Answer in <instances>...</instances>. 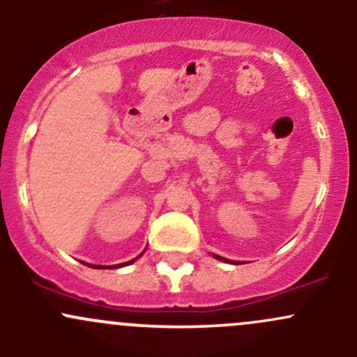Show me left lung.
<instances>
[{
    "label": "left lung",
    "instance_id": "1",
    "mask_svg": "<svg viewBox=\"0 0 357 357\" xmlns=\"http://www.w3.org/2000/svg\"><path fill=\"white\" fill-rule=\"evenodd\" d=\"M215 259H219V261H222V262H228V259H225V257H219V255H214Z\"/></svg>",
    "mask_w": 357,
    "mask_h": 357
}]
</instances>
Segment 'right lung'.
I'll return each instance as SVG.
<instances>
[{
    "mask_svg": "<svg viewBox=\"0 0 357 357\" xmlns=\"http://www.w3.org/2000/svg\"><path fill=\"white\" fill-rule=\"evenodd\" d=\"M142 254H143V252H142ZM142 254H139V255H142ZM139 255H138V257H139ZM138 257H136V259H138ZM136 259H132V261H129V262H122V264H117V266H110V268H122V266L132 264V262H135ZM88 266H89V264H88ZM91 268H96V269H107L105 266H91Z\"/></svg>",
    "mask_w": 357,
    "mask_h": 357,
    "instance_id": "obj_1",
    "label": "right lung"
}]
</instances>
